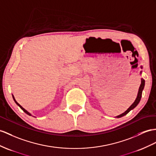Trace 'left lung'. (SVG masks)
<instances>
[{"label":"left lung","mask_w":156,"mask_h":156,"mask_svg":"<svg viewBox=\"0 0 156 156\" xmlns=\"http://www.w3.org/2000/svg\"><path fill=\"white\" fill-rule=\"evenodd\" d=\"M141 68L142 69V66H141ZM140 74H142V71H140ZM144 85H145V81H144V79H141V84H140V86L139 87V90H138V95H137V97H136L135 101L133 102L132 105L130 106V107H129L126 111H125L124 113L121 114V115H119L116 116V118H120L122 116H124V115H127V114L130 112L131 110H132L133 108H134L136 106H137L138 105V103L140 101V99H141V97H142V90L144 88Z\"/></svg>","instance_id":"obj_1"}]
</instances>
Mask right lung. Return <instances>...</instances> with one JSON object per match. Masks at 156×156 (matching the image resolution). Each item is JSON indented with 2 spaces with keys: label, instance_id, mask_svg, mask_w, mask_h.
<instances>
[{
  "label": "right lung",
  "instance_id": "right-lung-1",
  "mask_svg": "<svg viewBox=\"0 0 156 156\" xmlns=\"http://www.w3.org/2000/svg\"><path fill=\"white\" fill-rule=\"evenodd\" d=\"M12 98H13V99H14V102H15V103H16V105L18 106V107H20V108L22 110V111H24V112L26 114H27V115H28L29 116H32V115H31V114H30V113L28 111H26V110L25 108H24L23 107H22V106H21L20 104L18 103V102H17V101H16V99H15V98H14V97L13 94H12ZM34 117H35V116H34Z\"/></svg>",
  "mask_w": 156,
  "mask_h": 156
}]
</instances>
